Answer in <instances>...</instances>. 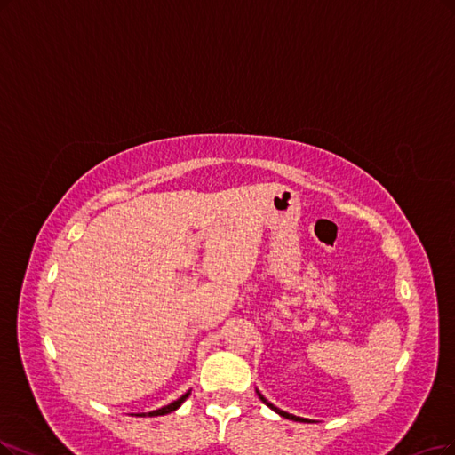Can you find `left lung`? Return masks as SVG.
Here are the masks:
<instances>
[{
	"label": "left lung",
	"instance_id": "1",
	"mask_svg": "<svg viewBox=\"0 0 455 455\" xmlns=\"http://www.w3.org/2000/svg\"><path fill=\"white\" fill-rule=\"evenodd\" d=\"M257 394H259L260 401H262V403H266V405H267V407H270L272 411H275V412H277L279 416H283V418H287V419H294V422H309V419H307V418H299V416H294V414H289V412H284V411L277 409V407H275V405H272V403H270V401H267V399H266V397H264V395H262V394H260L259 390H257Z\"/></svg>",
	"mask_w": 455,
	"mask_h": 455
}]
</instances>
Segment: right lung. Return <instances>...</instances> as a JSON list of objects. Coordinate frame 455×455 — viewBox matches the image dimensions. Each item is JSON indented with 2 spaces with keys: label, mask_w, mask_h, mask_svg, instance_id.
Returning a JSON list of instances; mask_svg holds the SVG:
<instances>
[{
  "label": "right lung",
  "mask_w": 455,
  "mask_h": 455,
  "mask_svg": "<svg viewBox=\"0 0 455 455\" xmlns=\"http://www.w3.org/2000/svg\"><path fill=\"white\" fill-rule=\"evenodd\" d=\"M189 394L191 392H188V394H183L180 399H176V401H172L171 405H166V407H161V409H157V411H151V412H142V414H137V416H164V414H168V412H174L181 403L189 397Z\"/></svg>",
  "instance_id": "1"
}]
</instances>
